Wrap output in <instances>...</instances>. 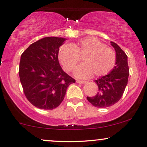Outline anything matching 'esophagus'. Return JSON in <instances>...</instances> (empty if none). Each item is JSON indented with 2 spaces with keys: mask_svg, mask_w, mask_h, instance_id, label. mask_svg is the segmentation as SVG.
I'll use <instances>...</instances> for the list:
<instances>
[{
  "mask_svg": "<svg viewBox=\"0 0 147 147\" xmlns=\"http://www.w3.org/2000/svg\"><path fill=\"white\" fill-rule=\"evenodd\" d=\"M76 82H77V84H86V81H81V80H77V81H76Z\"/></svg>",
  "mask_w": 147,
  "mask_h": 147,
  "instance_id": "obj_1",
  "label": "esophagus"
}]
</instances>
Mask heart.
Instances as JSON below:
<instances>
[{
  "label": "heart",
  "mask_w": 147,
  "mask_h": 147,
  "mask_svg": "<svg viewBox=\"0 0 147 147\" xmlns=\"http://www.w3.org/2000/svg\"><path fill=\"white\" fill-rule=\"evenodd\" d=\"M81 57L84 63L75 70L78 78H87L92 72L96 76L107 75L116 62L114 51L95 38H84L77 43L63 45L58 53L60 63L67 72L75 68Z\"/></svg>",
  "instance_id": "b5f03b06"
}]
</instances>
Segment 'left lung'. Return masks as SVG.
<instances>
[{"instance_id":"8db88e82","label":"left lung","mask_w":147,"mask_h":147,"mask_svg":"<svg viewBox=\"0 0 147 147\" xmlns=\"http://www.w3.org/2000/svg\"><path fill=\"white\" fill-rule=\"evenodd\" d=\"M111 45L116 51V66L107 75L94 81L98 88L96 94L87 96L92 105L99 108L110 107L121 99L129 75L127 55L117 44L111 42Z\"/></svg>"}]
</instances>
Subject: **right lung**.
<instances>
[{"label": "right lung", "mask_w": 147, "mask_h": 147, "mask_svg": "<svg viewBox=\"0 0 147 147\" xmlns=\"http://www.w3.org/2000/svg\"><path fill=\"white\" fill-rule=\"evenodd\" d=\"M66 39L47 37L31 44L20 57L19 77L28 100L38 108L53 109L63 101L66 90L75 80L58 60Z\"/></svg>", "instance_id": "right-lung-1"}]
</instances>
